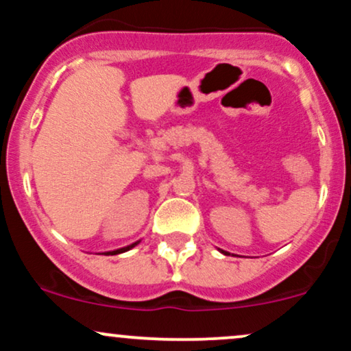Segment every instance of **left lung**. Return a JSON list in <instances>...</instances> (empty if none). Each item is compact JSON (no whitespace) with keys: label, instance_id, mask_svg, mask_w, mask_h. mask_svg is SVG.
I'll list each match as a JSON object with an SVG mask.
<instances>
[{"label":"left lung","instance_id":"obj_1","mask_svg":"<svg viewBox=\"0 0 351 351\" xmlns=\"http://www.w3.org/2000/svg\"><path fill=\"white\" fill-rule=\"evenodd\" d=\"M224 254H226V252H224Z\"/></svg>","mask_w":351,"mask_h":351}]
</instances>
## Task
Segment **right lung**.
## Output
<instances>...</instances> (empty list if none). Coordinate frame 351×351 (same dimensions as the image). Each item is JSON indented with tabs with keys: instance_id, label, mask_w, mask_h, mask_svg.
<instances>
[{
	"instance_id": "right-lung-1",
	"label": "right lung",
	"mask_w": 351,
	"mask_h": 351,
	"mask_svg": "<svg viewBox=\"0 0 351 351\" xmlns=\"http://www.w3.org/2000/svg\"><path fill=\"white\" fill-rule=\"evenodd\" d=\"M138 244V243H135V244H132V245H127V247H122V249H117V251H112V252H106V254H112V256H114V254H119V252H125V251H128V249H132V247H135V245Z\"/></svg>"
}]
</instances>
